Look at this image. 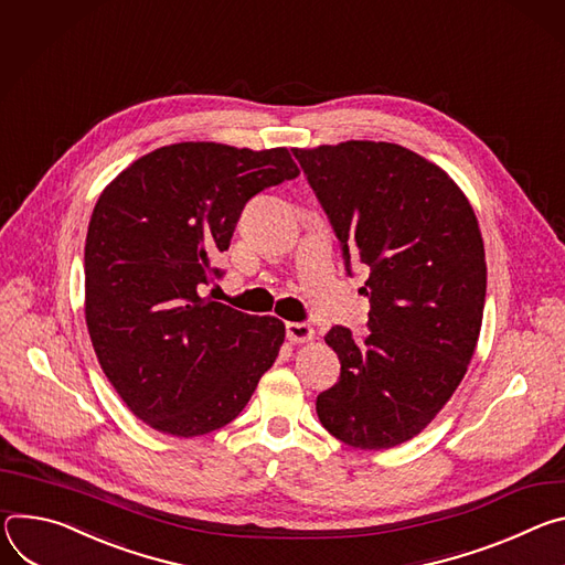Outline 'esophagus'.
Listing matches in <instances>:
<instances>
[{
	"instance_id": "esophagus-1",
	"label": "esophagus",
	"mask_w": 565,
	"mask_h": 565,
	"mask_svg": "<svg viewBox=\"0 0 565 565\" xmlns=\"http://www.w3.org/2000/svg\"><path fill=\"white\" fill-rule=\"evenodd\" d=\"M287 339L291 343H307L315 339V328L307 326V323H287Z\"/></svg>"
}]
</instances>
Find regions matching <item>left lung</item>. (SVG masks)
<instances>
[{
  "label": "left lung",
  "mask_w": 565,
  "mask_h": 565,
  "mask_svg": "<svg viewBox=\"0 0 565 565\" xmlns=\"http://www.w3.org/2000/svg\"><path fill=\"white\" fill-rule=\"evenodd\" d=\"M350 274L370 276L365 341L332 328L341 380L317 397L321 424L348 447L393 449L422 433L460 386L476 352L487 263L476 213L433 161L386 141L294 148Z\"/></svg>",
  "instance_id": "obj_1"
}]
</instances>
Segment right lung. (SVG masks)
Segmentation results:
<instances>
[{
    "label": "right lung",
    "mask_w": 565,
    "mask_h": 565,
    "mask_svg": "<svg viewBox=\"0 0 565 565\" xmlns=\"http://www.w3.org/2000/svg\"><path fill=\"white\" fill-rule=\"evenodd\" d=\"M287 148H157L100 193L85 242V321L105 377L141 422L198 437L233 422L285 323L202 298L244 204L298 177Z\"/></svg>",
    "instance_id": "right-lung-1"
}]
</instances>
